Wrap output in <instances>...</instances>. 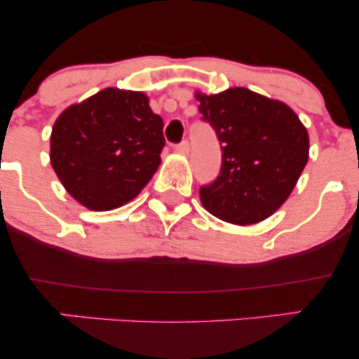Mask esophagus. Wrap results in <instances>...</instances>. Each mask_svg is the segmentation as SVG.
<instances>
[{
  "mask_svg": "<svg viewBox=\"0 0 359 359\" xmlns=\"http://www.w3.org/2000/svg\"><path fill=\"white\" fill-rule=\"evenodd\" d=\"M189 150H191V143H189L187 140H184V142L175 145V151H179V154H189Z\"/></svg>",
  "mask_w": 359,
  "mask_h": 359,
  "instance_id": "34e87169",
  "label": "esophagus"
}]
</instances>
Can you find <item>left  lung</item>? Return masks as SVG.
I'll return each instance as SVG.
<instances>
[{"instance_id": "8db88e82", "label": "left lung", "mask_w": 359, "mask_h": 359, "mask_svg": "<svg viewBox=\"0 0 359 359\" xmlns=\"http://www.w3.org/2000/svg\"><path fill=\"white\" fill-rule=\"evenodd\" d=\"M201 119L219 140V175L201 185V203L233 224L266 219L294 191L309 158V135L287 104L246 88L197 94Z\"/></svg>"}]
</instances>
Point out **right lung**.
<instances>
[{"mask_svg": "<svg viewBox=\"0 0 359 359\" xmlns=\"http://www.w3.org/2000/svg\"><path fill=\"white\" fill-rule=\"evenodd\" d=\"M163 147V121L145 94L108 88L57 118L50 162L74 199L109 211L142 192Z\"/></svg>", "mask_w": 359, "mask_h": 359, "instance_id": "obj_1", "label": "right lung"}]
</instances>
